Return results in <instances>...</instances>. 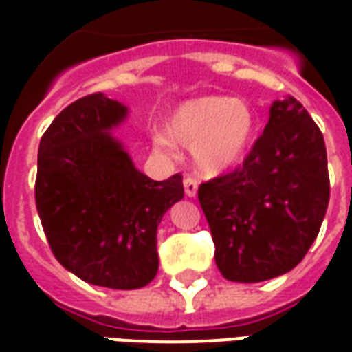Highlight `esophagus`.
Returning a JSON list of instances; mask_svg holds the SVG:
<instances>
[{
    "mask_svg": "<svg viewBox=\"0 0 352 352\" xmlns=\"http://www.w3.org/2000/svg\"><path fill=\"white\" fill-rule=\"evenodd\" d=\"M183 184H184V194H186L188 198H194V196L198 194V183H196L194 179H190V177H186Z\"/></svg>",
    "mask_w": 352,
    "mask_h": 352,
    "instance_id": "1",
    "label": "esophagus"
}]
</instances>
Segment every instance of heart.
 Returning a JSON list of instances; mask_svg holds the SVG:
<instances>
[{
    "mask_svg": "<svg viewBox=\"0 0 352 352\" xmlns=\"http://www.w3.org/2000/svg\"><path fill=\"white\" fill-rule=\"evenodd\" d=\"M256 115L249 103L230 96H201L183 101L169 113L166 131L154 133V145L173 154L190 146L199 171L219 175L245 160L256 139Z\"/></svg>",
    "mask_w": 352,
    "mask_h": 352,
    "instance_id": "1",
    "label": "heart"
}]
</instances>
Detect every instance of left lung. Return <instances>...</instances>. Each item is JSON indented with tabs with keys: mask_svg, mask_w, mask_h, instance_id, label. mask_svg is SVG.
Returning <instances> with one entry per match:
<instances>
[{
	"mask_svg": "<svg viewBox=\"0 0 352 352\" xmlns=\"http://www.w3.org/2000/svg\"><path fill=\"white\" fill-rule=\"evenodd\" d=\"M228 280L260 283L300 264L324 221L330 179L324 138L300 101H273L243 168L198 188Z\"/></svg>",
	"mask_w": 352,
	"mask_h": 352,
	"instance_id": "obj_1",
	"label": "left lung"
}]
</instances>
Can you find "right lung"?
<instances>
[{"label": "right lung", "instance_id": "obj_1", "mask_svg": "<svg viewBox=\"0 0 352 352\" xmlns=\"http://www.w3.org/2000/svg\"><path fill=\"white\" fill-rule=\"evenodd\" d=\"M128 113L101 92L73 101L41 138L35 179L37 213L58 262L116 290L156 277V230L184 196L183 177L153 181L111 133Z\"/></svg>", "mask_w": 352, "mask_h": 352}]
</instances>
